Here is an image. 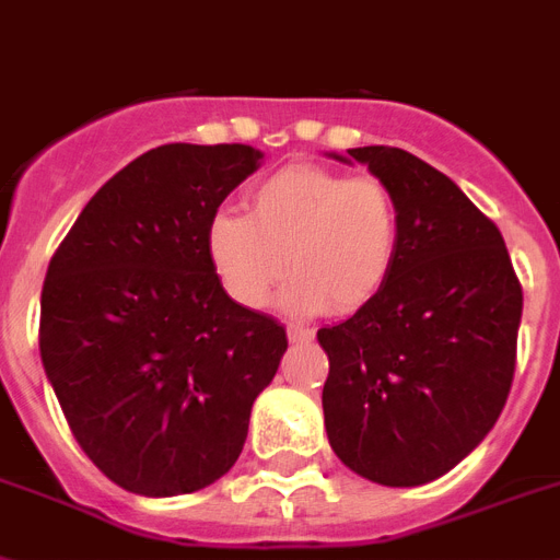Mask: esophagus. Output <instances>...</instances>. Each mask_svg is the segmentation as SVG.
Here are the masks:
<instances>
[{"instance_id":"1","label":"esophagus","mask_w":560,"mask_h":560,"mask_svg":"<svg viewBox=\"0 0 560 560\" xmlns=\"http://www.w3.org/2000/svg\"><path fill=\"white\" fill-rule=\"evenodd\" d=\"M285 335H289L291 343H308V340H314V331L306 329V326H298V323H289Z\"/></svg>"}]
</instances>
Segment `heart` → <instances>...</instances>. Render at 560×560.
Returning a JSON list of instances; mask_svg holds the SVG:
<instances>
[{
  "mask_svg": "<svg viewBox=\"0 0 560 560\" xmlns=\"http://www.w3.org/2000/svg\"><path fill=\"white\" fill-rule=\"evenodd\" d=\"M217 280L260 312L283 283L300 312L352 314L389 283L400 252L395 194L374 177L291 163L246 194V217L217 214L206 231Z\"/></svg>",
  "mask_w": 560,
  "mask_h": 560,
  "instance_id": "obj_1",
  "label": "heart"
}]
</instances>
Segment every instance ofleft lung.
Returning a JSON list of instances; mask_svg holds the SVG:
<instances>
[{
    "label": "left lung",
    "mask_w": 560,
    "mask_h": 560,
    "mask_svg": "<svg viewBox=\"0 0 560 560\" xmlns=\"http://www.w3.org/2000/svg\"><path fill=\"white\" fill-rule=\"evenodd\" d=\"M400 211L389 283L317 331L329 354L323 415L335 455L383 487H420L495 427L518 346L524 294L498 225L446 174L404 148H349Z\"/></svg>",
    "instance_id": "obj_1"
}]
</instances>
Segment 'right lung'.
Listing matches in <instances>:
<instances>
[{"label":"right lung","instance_id":"right-lung-1","mask_svg":"<svg viewBox=\"0 0 560 560\" xmlns=\"http://www.w3.org/2000/svg\"><path fill=\"white\" fill-rule=\"evenodd\" d=\"M252 145L151 148L88 200L50 257L39 354L96 469L148 498L197 492L243 452L289 349L275 317L225 294L206 252Z\"/></svg>","mask_w":560,"mask_h":560}]
</instances>
